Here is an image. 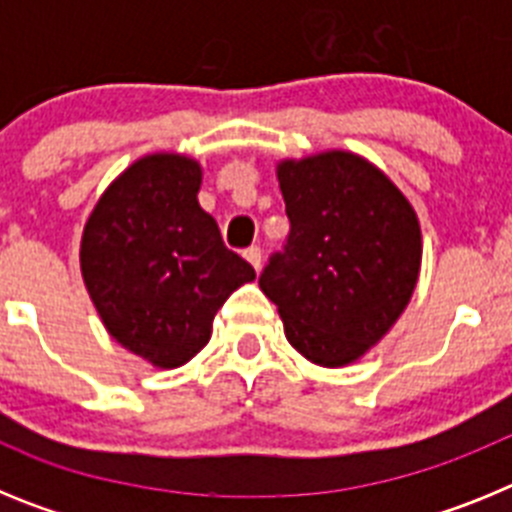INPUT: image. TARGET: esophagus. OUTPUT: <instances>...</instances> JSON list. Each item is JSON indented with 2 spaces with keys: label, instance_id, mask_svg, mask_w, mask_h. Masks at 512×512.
<instances>
[{
  "label": "esophagus",
  "instance_id": "1",
  "mask_svg": "<svg viewBox=\"0 0 512 512\" xmlns=\"http://www.w3.org/2000/svg\"><path fill=\"white\" fill-rule=\"evenodd\" d=\"M243 256H246V261L253 266V269H259L261 266V248L259 246L246 248V251H243Z\"/></svg>",
  "mask_w": 512,
  "mask_h": 512
}]
</instances>
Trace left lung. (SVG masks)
<instances>
[{"instance_id": "8db88e82", "label": "left lung", "mask_w": 512, "mask_h": 512, "mask_svg": "<svg viewBox=\"0 0 512 512\" xmlns=\"http://www.w3.org/2000/svg\"><path fill=\"white\" fill-rule=\"evenodd\" d=\"M289 217L259 287L287 341L320 366L364 356L408 307L420 271V225L405 194L369 161L328 151L277 166Z\"/></svg>"}]
</instances>
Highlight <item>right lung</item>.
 Returning <instances> with one entry per match:
<instances>
[{
  "mask_svg": "<svg viewBox=\"0 0 512 512\" xmlns=\"http://www.w3.org/2000/svg\"><path fill=\"white\" fill-rule=\"evenodd\" d=\"M200 182L192 158H140L99 197L81 235V277L104 328L161 369L187 364L223 302L256 279L197 202Z\"/></svg>",
  "mask_w": 512,
  "mask_h": 512,
  "instance_id": "obj_1",
  "label": "right lung"
}]
</instances>
